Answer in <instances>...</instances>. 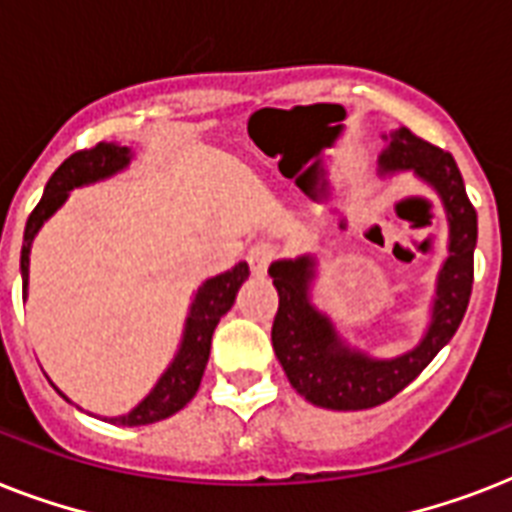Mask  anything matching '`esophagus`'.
<instances>
[{
  "mask_svg": "<svg viewBox=\"0 0 512 512\" xmlns=\"http://www.w3.org/2000/svg\"><path fill=\"white\" fill-rule=\"evenodd\" d=\"M273 257H276V247H273L271 241H257L255 247L247 252V263L255 276H263L268 271V265L273 263Z\"/></svg>",
  "mask_w": 512,
  "mask_h": 512,
  "instance_id": "34e87169",
  "label": "esophagus"
}]
</instances>
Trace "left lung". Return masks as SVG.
Returning a JSON list of instances; mask_svg holds the SVG:
<instances>
[{
    "label": "left lung",
    "mask_w": 512,
    "mask_h": 512,
    "mask_svg": "<svg viewBox=\"0 0 512 512\" xmlns=\"http://www.w3.org/2000/svg\"><path fill=\"white\" fill-rule=\"evenodd\" d=\"M382 140L385 148L377 159L380 175L412 172L438 193L449 223V255L438 271L430 324L420 342L401 356H369L342 340L335 321L313 305L316 257L276 260L268 268L279 292V311L271 329L276 358L305 401L335 412L372 409L401 393L452 340L473 289L478 217L454 156L420 140L406 127L382 135Z\"/></svg>",
    "instance_id": "obj_1"
}]
</instances>
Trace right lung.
Here are the masks:
<instances>
[{"mask_svg": "<svg viewBox=\"0 0 512 512\" xmlns=\"http://www.w3.org/2000/svg\"><path fill=\"white\" fill-rule=\"evenodd\" d=\"M130 162L132 151L127 146H119V143H98L95 148L71 154L66 162L60 164L58 170L52 172V177L47 180V185H44L42 201H39L34 212L28 215L26 231H23V249H20L23 297L28 295V255H31V244H34V236L39 233V228L66 204L68 193L74 191V188H82V185L114 177L116 172L127 170ZM247 276L249 265L239 263L233 265L231 271H225L220 273V276H215V279L204 281V284L193 292L191 308H188V316H185L180 348H177L170 366H167L162 377H159V382H156L154 388H151V393H148L135 409H130L127 414H119V417H103V420L114 422V425L135 428V425H151V422L167 420V417H172L175 412H180V409L196 396V390H199L204 369H207L209 348H212V335H215L217 321L231 311L233 300H236V292H239L241 284L247 281ZM52 388H55V382H52ZM58 393L66 398V401H71L63 390H58Z\"/></svg>", "mask_w": 512, "mask_h": 512, "instance_id": "right-lung-1", "label": "right lung"}]
</instances>
